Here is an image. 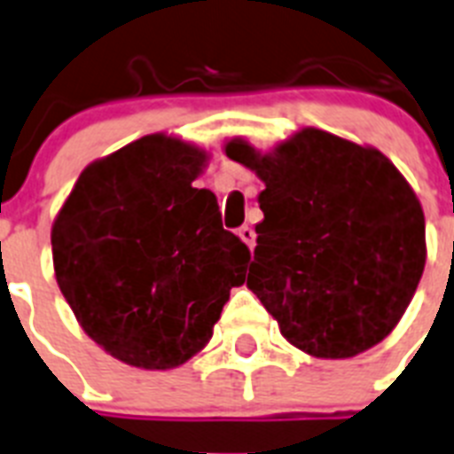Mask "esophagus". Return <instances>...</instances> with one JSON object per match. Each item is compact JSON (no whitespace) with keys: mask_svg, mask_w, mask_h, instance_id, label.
Returning <instances> with one entry per match:
<instances>
[{"mask_svg":"<svg viewBox=\"0 0 454 454\" xmlns=\"http://www.w3.org/2000/svg\"><path fill=\"white\" fill-rule=\"evenodd\" d=\"M238 235H239V239H242V242H245V245L249 247V249H252V247L256 245V233H254L252 226H239L238 228Z\"/></svg>","mask_w":454,"mask_h":454,"instance_id":"esophagus-1","label":"esophagus"}]
</instances>
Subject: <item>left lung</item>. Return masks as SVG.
I'll return each mask as SVG.
<instances>
[{"label": "left lung", "instance_id": "obj_1", "mask_svg": "<svg viewBox=\"0 0 454 454\" xmlns=\"http://www.w3.org/2000/svg\"><path fill=\"white\" fill-rule=\"evenodd\" d=\"M226 156L265 184L247 286L286 340L345 359L389 335L427 259L425 215L399 169L380 151L315 128L270 156L233 139Z\"/></svg>", "mask_w": 454, "mask_h": 454}]
</instances>
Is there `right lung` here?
<instances>
[{"label":"right lung","mask_w":454,"mask_h":454,"mask_svg":"<svg viewBox=\"0 0 454 454\" xmlns=\"http://www.w3.org/2000/svg\"><path fill=\"white\" fill-rule=\"evenodd\" d=\"M205 153L149 135L88 165L53 223L55 279L99 348L175 368L205 348L249 249L191 184Z\"/></svg>","instance_id":"1"}]
</instances>
